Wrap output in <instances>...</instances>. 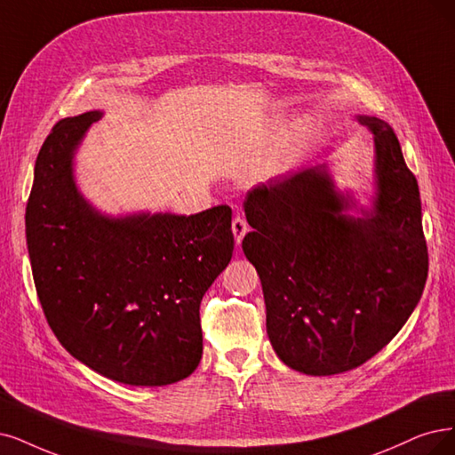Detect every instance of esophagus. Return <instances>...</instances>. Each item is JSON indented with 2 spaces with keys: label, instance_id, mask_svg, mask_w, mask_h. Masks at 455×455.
Wrapping results in <instances>:
<instances>
[{
  "label": "esophagus",
  "instance_id": "obj_1",
  "mask_svg": "<svg viewBox=\"0 0 455 455\" xmlns=\"http://www.w3.org/2000/svg\"><path fill=\"white\" fill-rule=\"evenodd\" d=\"M247 230H249V225H247L245 219L240 217V215L234 217V221H232V234H234V240H236L238 245L242 243V240H243V236L247 234Z\"/></svg>",
  "mask_w": 455,
  "mask_h": 455
}]
</instances>
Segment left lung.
<instances>
[{"mask_svg": "<svg viewBox=\"0 0 455 455\" xmlns=\"http://www.w3.org/2000/svg\"><path fill=\"white\" fill-rule=\"evenodd\" d=\"M373 132V208L335 188L326 164L257 188L243 202L242 249L257 267L266 331L294 371H350L388 345L422 298L427 245L418 181L394 129L358 116Z\"/></svg>", "mask_w": 455, "mask_h": 455, "instance_id": "left-lung-1", "label": "left lung"}]
</instances>
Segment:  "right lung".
Segmentation results:
<instances>
[{"label":"right lung","instance_id":"obj_1","mask_svg":"<svg viewBox=\"0 0 455 455\" xmlns=\"http://www.w3.org/2000/svg\"><path fill=\"white\" fill-rule=\"evenodd\" d=\"M92 110L58 122L26 208L33 281L71 356L107 379L164 386L202 358L200 301L232 259V210L108 217L76 188L73 159Z\"/></svg>","mask_w":455,"mask_h":455}]
</instances>
